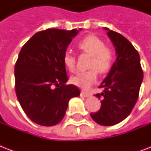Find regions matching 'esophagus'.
Instances as JSON below:
<instances>
[{
  "label": "esophagus",
  "instance_id": "esophagus-1",
  "mask_svg": "<svg viewBox=\"0 0 151 151\" xmlns=\"http://www.w3.org/2000/svg\"><path fill=\"white\" fill-rule=\"evenodd\" d=\"M81 96L88 97L89 96V94L87 93V92H83V91H81Z\"/></svg>",
  "mask_w": 151,
  "mask_h": 151
}]
</instances>
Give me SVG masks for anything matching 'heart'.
Instances as JSON below:
<instances>
[{
  "instance_id": "obj_1",
  "label": "heart",
  "mask_w": 151,
  "mask_h": 151,
  "mask_svg": "<svg viewBox=\"0 0 151 151\" xmlns=\"http://www.w3.org/2000/svg\"><path fill=\"white\" fill-rule=\"evenodd\" d=\"M78 48L81 53L91 56L88 63V70L79 72L70 79L73 85L84 90H88L95 85L98 79V72L101 74L109 71L114 60V53L110 47L96 35H88L81 40ZM63 61L66 68L73 72L75 70L76 57L70 52H66Z\"/></svg>"
}]
</instances>
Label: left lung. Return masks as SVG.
<instances>
[{
    "label": "left lung",
    "mask_w": 151,
    "mask_h": 151,
    "mask_svg": "<svg viewBox=\"0 0 151 151\" xmlns=\"http://www.w3.org/2000/svg\"><path fill=\"white\" fill-rule=\"evenodd\" d=\"M114 45L117 59L110 73L99 85L103 92L95 96L101 99V107L90 115L100 125L118 124L132 112L143 81L140 58L131 42L122 34L104 28Z\"/></svg>",
    "instance_id": "8db88e82"
}]
</instances>
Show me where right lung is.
<instances>
[{
    "instance_id": "add662e5",
    "label": "right lung",
    "mask_w": 151,
    "mask_h": 151,
    "mask_svg": "<svg viewBox=\"0 0 151 151\" xmlns=\"http://www.w3.org/2000/svg\"><path fill=\"white\" fill-rule=\"evenodd\" d=\"M79 30L37 32L20 51L15 66V93L25 114L36 124L52 126L59 123L69 100L80 95L78 87L66 84L68 77L63 61Z\"/></svg>"
}]
</instances>
